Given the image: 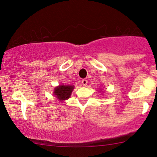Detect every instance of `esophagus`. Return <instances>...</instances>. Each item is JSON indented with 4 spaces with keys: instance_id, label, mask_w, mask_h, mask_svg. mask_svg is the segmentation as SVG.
<instances>
[{
    "instance_id": "1",
    "label": "esophagus",
    "mask_w": 157,
    "mask_h": 157,
    "mask_svg": "<svg viewBox=\"0 0 157 157\" xmlns=\"http://www.w3.org/2000/svg\"><path fill=\"white\" fill-rule=\"evenodd\" d=\"M81 83H82V84H83V86H86L87 85L88 81H87L86 79H83V80H82V82H81Z\"/></svg>"
}]
</instances>
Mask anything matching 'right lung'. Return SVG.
<instances>
[{
	"mask_svg": "<svg viewBox=\"0 0 157 157\" xmlns=\"http://www.w3.org/2000/svg\"><path fill=\"white\" fill-rule=\"evenodd\" d=\"M73 89H74L73 86L62 85L56 88L53 94H55L58 99H59L60 101H63L68 99L70 97Z\"/></svg>",
	"mask_w": 157,
	"mask_h": 157,
	"instance_id": "obj_1",
	"label": "right lung"
}]
</instances>
